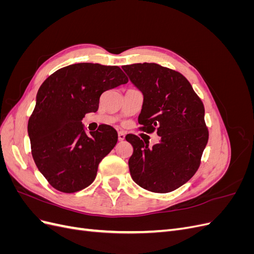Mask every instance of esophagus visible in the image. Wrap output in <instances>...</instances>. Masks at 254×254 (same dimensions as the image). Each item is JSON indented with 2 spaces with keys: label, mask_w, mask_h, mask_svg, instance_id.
<instances>
[{
  "label": "esophagus",
  "mask_w": 254,
  "mask_h": 254,
  "mask_svg": "<svg viewBox=\"0 0 254 254\" xmlns=\"http://www.w3.org/2000/svg\"><path fill=\"white\" fill-rule=\"evenodd\" d=\"M118 136H119V141H120V142L125 140V133H124V132H119Z\"/></svg>",
  "instance_id": "obj_1"
}]
</instances>
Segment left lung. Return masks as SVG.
Listing matches in <instances>:
<instances>
[{
  "label": "left lung",
  "instance_id": "8db88e82",
  "mask_svg": "<svg viewBox=\"0 0 254 254\" xmlns=\"http://www.w3.org/2000/svg\"><path fill=\"white\" fill-rule=\"evenodd\" d=\"M143 94L139 124L160 142L127 134L133 153L128 161L132 180L153 193H170L187 183L197 172L209 140L204 107L189 80L178 72L157 64L122 66Z\"/></svg>",
  "mask_w": 254,
  "mask_h": 254
}]
</instances>
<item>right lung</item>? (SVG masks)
I'll return each mask as SVG.
<instances>
[{
	"label": "right lung",
	"mask_w": 254,
	"mask_h": 254,
	"mask_svg": "<svg viewBox=\"0 0 254 254\" xmlns=\"http://www.w3.org/2000/svg\"><path fill=\"white\" fill-rule=\"evenodd\" d=\"M127 82L119 66L76 64L41 84L27 131L35 163L53 188L75 193L94 181L99 162L118 142V132L101 125L87 133L81 121L97 111L105 91Z\"/></svg>",
	"instance_id": "obj_1"
}]
</instances>
